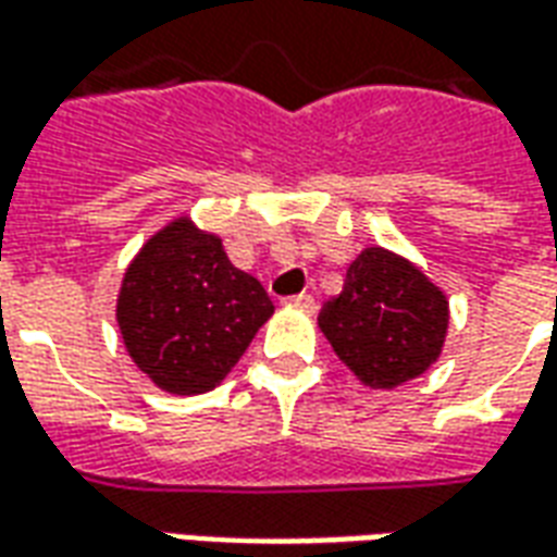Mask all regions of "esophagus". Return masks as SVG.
Segmentation results:
<instances>
[{"label":"esophagus","mask_w":557,"mask_h":557,"mask_svg":"<svg viewBox=\"0 0 557 557\" xmlns=\"http://www.w3.org/2000/svg\"><path fill=\"white\" fill-rule=\"evenodd\" d=\"M286 304H289V307H301L304 313H313L315 310V298L313 295H292V298H286Z\"/></svg>","instance_id":"esophagus-1"}]
</instances>
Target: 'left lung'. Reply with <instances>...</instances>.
<instances>
[{"instance_id":"1","label":"left lung","mask_w":557,"mask_h":557,"mask_svg":"<svg viewBox=\"0 0 557 557\" xmlns=\"http://www.w3.org/2000/svg\"><path fill=\"white\" fill-rule=\"evenodd\" d=\"M319 327L363 385L397 387L438 358L447 298L403 256L367 247L322 307Z\"/></svg>"}]
</instances>
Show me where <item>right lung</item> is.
Returning <instances> with one entry per match:
<instances>
[{
    "instance_id": "1",
    "label": "right lung",
    "mask_w": 557,
    "mask_h": 557,
    "mask_svg": "<svg viewBox=\"0 0 557 557\" xmlns=\"http://www.w3.org/2000/svg\"><path fill=\"white\" fill-rule=\"evenodd\" d=\"M274 313L262 283L190 220L160 230L125 271L119 327L139 370L170 394L218 387Z\"/></svg>"
}]
</instances>
